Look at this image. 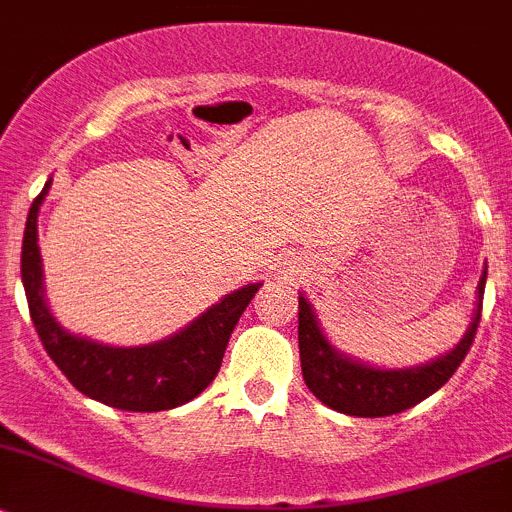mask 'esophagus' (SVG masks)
<instances>
[{
	"label": "esophagus",
	"mask_w": 512,
	"mask_h": 512,
	"mask_svg": "<svg viewBox=\"0 0 512 512\" xmlns=\"http://www.w3.org/2000/svg\"><path fill=\"white\" fill-rule=\"evenodd\" d=\"M277 280H285V282H292L297 275H302V265L297 260H285L282 265H277Z\"/></svg>",
	"instance_id": "34e87169"
}]
</instances>
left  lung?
Returning <instances> with one entry per match:
<instances>
[{
    "mask_svg": "<svg viewBox=\"0 0 512 512\" xmlns=\"http://www.w3.org/2000/svg\"><path fill=\"white\" fill-rule=\"evenodd\" d=\"M485 277L488 267L478 282V307L463 340L438 360L405 370H380L337 352L322 335L310 302L300 295L297 340H300L302 377L310 393L327 408L355 418H385L423 403L453 377L473 345L475 330L480 325V310H483Z\"/></svg>",
    "mask_w": 512,
    "mask_h": 512,
    "instance_id": "obj_1",
    "label": "left lung"
}]
</instances>
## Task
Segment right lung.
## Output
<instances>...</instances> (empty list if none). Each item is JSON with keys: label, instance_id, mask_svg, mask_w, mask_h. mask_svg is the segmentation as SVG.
<instances>
[{"label": "right lung", "instance_id": "1", "mask_svg": "<svg viewBox=\"0 0 512 512\" xmlns=\"http://www.w3.org/2000/svg\"><path fill=\"white\" fill-rule=\"evenodd\" d=\"M49 185L27 215L22 240V282L29 315L44 350L74 388L97 403L132 413H160L195 400L217 377L237 320L260 282L222 297L185 330L142 347H109L64 330L44 302L42 260L37 245V212Z\"/></svg>", "mask_w": 512, "mask_h": 512}]
</instances>
